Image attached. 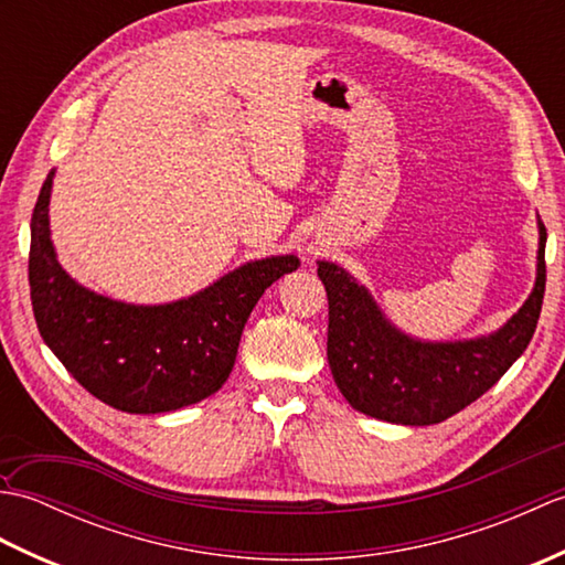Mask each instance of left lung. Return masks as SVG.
Masks as SVG:
<instances>
[{"label":"left lung","instance_id":"obj_1","mask_svg":"<svg viewBox=\"0 0 565 565\" xmlns=\"http://www.w3.org/2000/svg\"><path fill=\"white\" fill-rule=\"evenodd\" d=\"M546 227L539 221L536 284L505 328L468 342H417L381 316L338 264L318 262L328 291V362L354 411L395 425H435L493 388L536 330L546 289Z\"/></svg>","mask_w":565,"mask_h":565}]
</instances>
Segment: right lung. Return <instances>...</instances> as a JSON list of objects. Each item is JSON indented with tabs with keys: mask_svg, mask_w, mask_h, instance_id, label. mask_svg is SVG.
I'll return each mask as SVG.
<instances>
[{
	"mask_svg": "<svg viewBox=\"0 0 565 565\" xmlns=\"http://www.w3.org/2000/svg\"><path fill=\"white\" fill-rule=\"evenodd\" d=\"M53 172L31 215L29 284L43 342L94 398L158 415L199 403L231 376L239 334L264 289L298 269L294 255L249 262L167 306H128L82 289L60 267L47 231Z\"/></svg>",
	"mask_w": 565,
	"mask_h": 565,
	"instance_id": "right-lung-1",
	"label": "right lung"
}]
</instances>
